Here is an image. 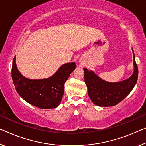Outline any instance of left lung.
Returning a JSON list of instances; mask_svg holds the SVG:
<instances>
[{
  "mask_svg": "<svg viewBox=\"0 0 146 146\" xmlns=\"http://www.w3.org/2000/svg\"><path fill=\"white\" fill-rule=\"evenodd\" d=\"M134 71L127 79L111 82L102 79L92 70L84 68V81L88 94L92 102L99 106H112L121 101L135 87L138 79V70L133 49Z\"/></svg>",
  "mask_w": 146,
  "mask_h": 146,
  "instance_id": "1",
  "label": "left lung"
}]
</instances>
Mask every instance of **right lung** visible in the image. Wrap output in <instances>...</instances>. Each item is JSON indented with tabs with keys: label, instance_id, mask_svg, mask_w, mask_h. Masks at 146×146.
I'll use <instances>...</instances> for the list:
<instances>
[{
	"label": "right lung",
	"instance_id": "1",
	"mask_svg": "<svg viewBox=\"0 0 146 146\" xmlns=\"http://www.w3.org/2000/svg\"><path fill=\"white\" fill-rule=\"evenodd\" d=\"M13 60L11 77L16 91L27 103L41 109L56 108L61 103L65 82L76 68L75 62L64 64L52 76L42 79H30L23 76Z\"/></svg>",
	"mask_w": 146,
	"mask_h": 146
}]
</instances>
